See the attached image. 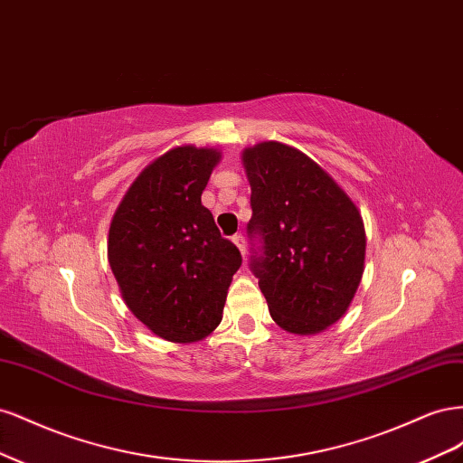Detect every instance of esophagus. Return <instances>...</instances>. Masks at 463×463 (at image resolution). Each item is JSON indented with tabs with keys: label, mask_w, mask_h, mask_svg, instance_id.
<instances>
[{
	"label": "esophagus",
	"mask_w": 463,
	"mask_h": 463,
	"mask_svg": "<svg viewBox=\"0 0 463 463\" xmlns=\"http://www.w3.org/2000/svg\"><path fill=\"white\" fill-rule=\"evenodd\" d=\"M232 241L235 243V247L241 250V255L245 257V237L241 235V233H235L233 237H232Z\"/></svg>",
	"instance_id": "34e87169"
}]
</instances>
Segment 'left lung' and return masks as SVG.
Masks as SVG:
<instances>
[{"label":"left lung","instance_id":"1","mask_svg":"<svg viewBox=\"0 0 463 463\" xmlns=\"http://www.w3.org/2000/svg\"><path fill=\"white\" fill-rule=\"evenodd\" d=\"M250 185L249 269L278 326L317 334L352 303L365 262L357 206L298 148L269 141L243 152Z\"/></svg>","mask_w":463,"mask_h":463}]
</instances>
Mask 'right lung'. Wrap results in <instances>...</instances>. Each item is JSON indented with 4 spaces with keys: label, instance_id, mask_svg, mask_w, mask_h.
<instances>
[{
    "label": "right lung",
    "instance_id": "add662e5",
    "mask_svg": "<svg viewBox=\"0 0 463 463\" xmlns=\"http://www.w3.org/2000/svg\"><path fill=\"white\" fill-rule=\"evenodd\" d=\"M214 148L177 146L135 179L109 226L108 259L131 313L160 338L203 340L222 320L241 253L201 194Z\"/></svg>",
    "mask_w": 463,
    "mask_h": 463
}]
</instances>
